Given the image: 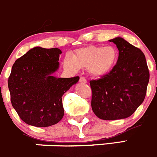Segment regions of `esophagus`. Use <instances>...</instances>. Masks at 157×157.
Wrapping results in <instances>:
<instances>
[{"mask_svg":"<svg viewBox=\"0 0 157 157\" xmlns=\"http://www.w3.org/2000/svg\"><path fill=\"white\" fill-rule=\"evenodd\" d=\"M79 82H82V83H86V82H87V81H86V79L84 77H80Z\"/></svg>","mask_w":157,"mask_h":157,"instance_id":"esophagus-1","label":"esophagus"}]
</instances>
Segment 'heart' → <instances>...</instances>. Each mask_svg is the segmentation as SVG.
Listing matches in <instances>:
<instances>
[{
  "instance_id": "1",
  "label": "heart",
  "mask_w": 157,
  "mask_h": 157,
  "mask_svg": "<svg viewBox=\"0 0 157 157\" xmlns=\"http://www.w3.org/2000/svg\"><path fill=\"white\" fill-rule=\"evenodd\" d=\"M117 50L112 46H90L76 50L73 57L66 56L64 66L72 72L78 71L80 67L87 68L90 75L100 78L112 71L117 63Z\"/></svg>"
}]
</instances>
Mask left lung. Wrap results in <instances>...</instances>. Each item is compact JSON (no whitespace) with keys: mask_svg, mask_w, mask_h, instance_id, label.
Listing matches in <instances>:
<instances>
[{"mask_svg":"<svg viewBox=\"0 0 157 157\" xmlns=\"http://www.w3.org/2000/svg\"><path fill=\"white\" fill-rule=\"evenodd\" d=\"M109 41L119 50L117 64L110 73L90 82L93 111L107 121L130 117L144 100L149 80L146 57L140 49L121 37Z\"/></svg>","mask_w":157,"mask_h":157,"instance_id":"8db88e82","label":"left lung"}]
</instances>
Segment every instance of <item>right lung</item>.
Masks as SVG:
<instances>
[{
    "mask_svg": "<svg viewBox=\"0 0 157 157\" xmlns=\"http://www.w3.org/2000/svg\"><path fill=\"white\" fill-rule=\"evenodd\" d=\"M58 48L36 47L14 63L8 85L12 107L29 125L49 127L64 116L62 96L79 77L56 78L59 67Z\"/></svg>",
    "mask_w": 157,
    "mask_h": 157,
    "instance_id": "right-lung-1",
    "label": "right lung"
}]
</instances>
